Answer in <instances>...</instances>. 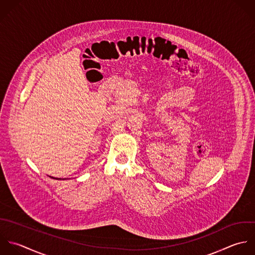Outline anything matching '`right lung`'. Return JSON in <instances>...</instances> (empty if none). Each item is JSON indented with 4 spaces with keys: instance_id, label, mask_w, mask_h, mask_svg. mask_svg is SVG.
Here are the masks:
<instances>
[{
    "instance_id": "right-lung-1",
    "label": "right lung",
    "mask_w": 255,
    "mask_h": 255,
    "mask_svg": "<svg viewBox=\"0 0 255 255\" xmlns=\"http://www.w3.org/2000/svg\"><path fill=\"white\" fill-rule=\"evenodd\" d=\"M50 178H52V179H56V180H61L60 178H53V177H50ZM62 180H65V179H62Z\"/></svg>"
}]
</instances>
